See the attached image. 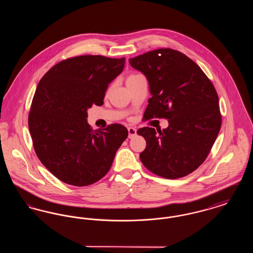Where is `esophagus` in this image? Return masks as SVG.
<instances>
[{
    "instance_id": "obj_1",
    "label": "esophagus",
    "mask_w": 253,
    "mask_h": 253,
    "mask_svg": "<svg viewBox=\"0 0 253 253\" xmlns=\"http://www.w3.org/2000/svg\"><path fill=\"white\" fill-rule=\"evenodd\" d=\"M128 132H129V138H132L134 135H136V129L132 128V127H129Z\"/></svg>"
}]
</instances>
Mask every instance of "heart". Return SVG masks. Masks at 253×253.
I'll use <instances>...</instances> for the list:
<instances>
[{
	"label": "heart",
	"instance_id": "heart-1",
	"mask_svg": "<svg viewBox=\"0 0 253 253\" xmlns=\"http://www.w3.org/2000/svg\"><path fill=\"white\" fill-rule=\"evenodd\" d=\"M137 76H139V75H132V76H130L128 79H132V78H135V77H137Z\"/></svg>",
	"mask_w": 253,
	"mask_h": 253
}]
</instances>
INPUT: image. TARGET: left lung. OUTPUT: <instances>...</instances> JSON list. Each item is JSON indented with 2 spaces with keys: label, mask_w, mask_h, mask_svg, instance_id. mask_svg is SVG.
I'll use <instances>...</instances> for the list:
<instances>
[{
  "label": "left lung",
  "mask_w": 253,
  "mask_h": 253,
  "mask_svg": "<svg viewBox=\"0 0 253 253\" xmlns=\"http://www.w3.org/2000/svg\"><path fill=\"white\" fill-rule=\"evenodd\" d=\"M146 77L150 94L144 118H165L169 126L137 131L146 140L139 155L150 171L167 179L188 175L208 157L221 127L214 86L201 68L176 50L150 51L129 60Z\"/></svg>",
  "instance_id": "left-lung-1"
}]
</instances>
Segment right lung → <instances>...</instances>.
<instances>
[{
  "instance_id": "add662e5",
  "label": "right lung",
  "mask_w": 253,
  "mask_h": 253,
  "mask_svg": "<svg viewBox=\"0 0 253 253\" xmlns=\"http://www.w3.org/2000/svg\"><path fill=\"white\" fill-rule=\"evenodd\" d=\"M125 58L80 56L62 60L37 86L28 128L41 162L60 181L84 187L101 179L128 136L121 124L93 131L88 109L103 104Z\"/></svg>"
}]
</instances>
